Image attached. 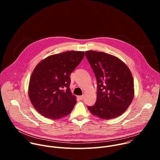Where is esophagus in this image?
I'll use <instances>...</instances> for the list:
<instances>
[{"label":"esophagus","mask_w":160,"mask_h":160,"mask_svg":"<svg viewBox=\"0 0 160 160\" xmlns=\"http://www.w3.org/2000/svg\"><path fill=\"white\" fill-rule=\"evenodd\" d=\"M78 98H79L80 100H83V98H84V96H83H83H78Z\"/></svg>","instance_id":"esophagus-1"}]
</instances>
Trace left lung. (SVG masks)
<instances>
[{
	"label": "left lung",
	"instance_id": "1",
	"mask_svg": "<svg viewBox=\"0 0 160 160\" xmlns=\"http://www.w3.org/2000/svg\"><path fill=\"white\" fill-rule=\"evenodd\" d=\"M85 56L98 83L96 102L88 109L103 120L122 115L134 97L133 79L128 67L117 57L103 52L87 51Z\"/></svg>",
	"mask_w": 160,
	"mask_h": 160
}]
</instances>
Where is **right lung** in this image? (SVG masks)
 Returning <instances> with one entry per match:
<instances>
[{"label": "right lung", "instance_id": "add662e5", "mask_svg": "<svg viewBox=\"0 0 160 160\" xmlns=\"http://www.w3.org/2000/svg\"><path fill=\"white\" fill-rule=\"evenodd\" d=\"M84 55L83 51H66L45 58L35 66L28 92L31 103L42 116L58 120L71 113L77 99L70 88V76Z\"/></svg>", "mask_w": 160, "mask_h": 160}]
</instances>
